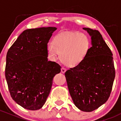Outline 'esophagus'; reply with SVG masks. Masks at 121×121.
<instances>
[{"label":"esophagus","instance_id":"1","mask_svg":"<svg viewBox=\"0 0 121 121\" xmlns=\"http://www.w3.org/2000/svg\"><path fill=\"white\" fill-rule=\"evenodd\" d=\"M66 71V69L65 68H62V69H61V72H62V73H65Z\"/></svg>","mask_w":121,"mask_h":121}]
</instances>
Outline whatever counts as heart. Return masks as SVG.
I'll use <instances>...</instances> for the list:
<instances>
[{"label": "heart", "instance_id": "heart-1", "mask_svg": "<svg viewBox=\"0 0 121 121\" xmlns=\"http://www.w3.org/2000/svg\"><path fill=\"white\" fill-rule=\"evenodd\" d=\"M90 40L85 34L64 32L54 37L53 43L47 45L48 55L53 60L60 53L62 62L66 65L74 67L85 59L90 48Z\"/></svg>", "mask_w": 121, "mask_h": 121}]
</instances>
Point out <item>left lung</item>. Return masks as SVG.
<instances>
[{"instance_id": "1", "label": "left lung", "mask_w": 121, "mask_h": 121, "mask_svg": "<svg viewBox=\"0 0 121 121\" xmlns=\"http://www.w3.org/2000/svg\"><path fill=\"white\" fill-rule=\"evenodd\" d=\"M91 47L84 60L65 73L74 105L84 112L97 109L108 100L115 76L112 53L98 30L83 28Z\"/></svg>"}]
</instances>
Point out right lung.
I'll list each match as a JSON object with an SVG mask.
<instances>
[{
  "mask_svg": "<svg viewBox=\"0 0 121 121\" xmlns=\"http://www.w3.org/2000/svg\"><path fill=\"white\" fill-rule=\"evenodd\" d=\"M56 27L24 30L6 55L5 76L12 98L29 110H37L45 103L53 77L61 67L48 60L47 45Z\"/></svg>",
  "mask_w": 121,
  "mask_h": 121,
  "instance_id": "add662e5",
  "label": "right lung"
}]
</instances>
